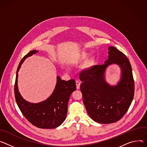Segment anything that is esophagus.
<instances>
[{
	"instance_id": "1",
	"label": "esophagus",
	"mask_w": 147,
	"mask_h": 147,
	"mask_svg": "<svg viewBox=\"0 0 147 147\" xmlns=\"http://www.w3.org/2000/svg\"><path fill=\"white\" fill-rule=\"evenodd\" d=\"M80 82L79 80H76V88L78 89H79V87H80Z\"/></svg>"
}]
</instances>
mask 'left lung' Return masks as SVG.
I'll use <instances>...</instances> for the list:
<instances>
[{
    "label": "left lung",
    "instance_id": "left-lung-1",
    "mask_svg": "<svg viewBox=\"0 0 147 147\" xmlns=\"http://www.w3.org/2000/svg\"><path fill=\"white\" fill-rule=\"evenodd\" d=\"M109 58L103 65H95L79 73L80 89L89 116L94 121L110 124L120 120L131 105L134 94V80L131 64L126 55L114 47H109ZM112 63L119 64L122 78L115 87L104 79V71Z\"/></svg>",
    "mask_w": 147,
    "mask_h": 147
}]
</instances>
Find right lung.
Returning a JSON list of instances; mask_svg holds the SVG:
<instances>
[{
    "instance_id": "obj_1",
    "label": "right lung",
    "mask_w": 147,
    "mask_h": 147,
    "mask_svg": "<svg viewBox=\"0 0 147 147\" xmlns=\"http://www.w3.org/2000/svg\"><path fill=\"white\" fill-rule=\"evenodd\" d=\"M38 52L30 51L19 65L14 84L15 99L23 116L30 123L40 128H54L59 126L66 119L68 100L71 94L76 89L75 80L72 79L66 81L57 76L54 91L46 100L34 104L23 99L18 87V72L24 59Z\"/></svg>"
}]
</instances>
